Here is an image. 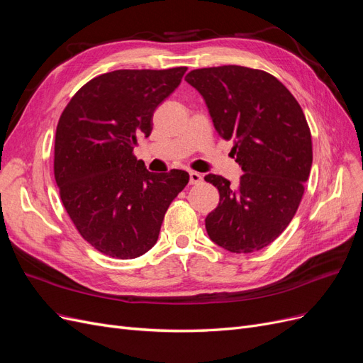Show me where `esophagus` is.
<instances>
[{"label": "esophagus", "mask_w": 363, "mask_h": 363, "mask_svg": "<svg viewBox=\"0 0 363 363\" xmlns=\"http://www.w3.org/2000/svg\"><path fill=\"white\" fill-rule=\"evenodd\" d=\"M201 182H203V175L201 174L194 172V171L189 172V183L191 184H200Z\"/></svg>", "instance_id": "1"}]
</instances>
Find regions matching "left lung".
Masks as SVG:
<instances>
[{
	"instance_id": "8db88e82",
	"label": "left lung",
	"mask_w": 363,
	"mask_h": 363,
	"mask_svg": "<svg viewBox=\"0 0 363 363\" xmlns=\"http://www.w3.org/2000/svg\"><path fill=\"white\" fill-rule=\"evenodd\" d=\"M200 92L216 133L233 139L242 175L216 174L219 192L206 216L207 235L230 252H252L277 239L294 218L312 168V138L292 94L276 77L238 65L194 69L184 77Z\"/></svg>"
}]
</instances>
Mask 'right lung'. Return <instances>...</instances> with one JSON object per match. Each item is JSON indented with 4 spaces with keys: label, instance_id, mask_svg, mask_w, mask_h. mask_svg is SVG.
<instances>
[{
    "label": "right lung",
    "instance_id": "right-lung-1",
    "mask_svg": "<svg viewBox=\"0 0 363 363\" xmlns=\"http://www.w3.org/2000/svg\"><path fill=\"white\" fill-rule=\"evenodd\" d=\"M118 69L95 77L59 119L54 177L79 233L95 250L135 259L155 247L171 201L189 182L182 169L150 172L133 156L152 113L186 72Z\"/></svg>",
    "mask_w": 363,
    "mask_h": 363
}]
</instances>
